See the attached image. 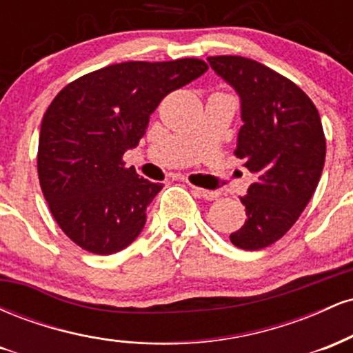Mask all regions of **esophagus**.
Returning <instances> with one entry per match:
<instances>
[{
  "label": "esophagus",
  "instance_id": "obj_1",
  "mask_svg": "<svg viewBox=\"0 0 353 353\" xmlns=\"http://www.w3.org/2000/svg\"><path fill=\"white\" fill-rule=\"evenodd\" d=\"M190 188H192V192L196 194V196L204 197V199H208V201H212V199H216V197H219L217 190H208V189L197 188V185H190Z\"/></svg>",
  "mask_w": 353,
  "mask_h": 353
}]
</instances>
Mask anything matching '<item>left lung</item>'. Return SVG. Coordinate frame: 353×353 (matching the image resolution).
I'll return each mask as SVG.
<instances>
[{
  "label": "left lung",
  "instance_id": "8db88e82",
  "mask_svg": "<svg viewBox=\"0 0 353 353\" xmlns=\"http://www.w3.org/2000/svg\"><path fill=\"white\" fill-rule=\"evenodd\" d=\"M209 64L242 101L234 154L255 174L241 197L247 219L230 242L259 250L274 244L301 217L325 163V134L315 104L294 81L242 56H210Z\"/></svg>",
  "mask_w": 353,
  "mask_h": 353
}]
</instances>
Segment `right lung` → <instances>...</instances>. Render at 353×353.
Here are the masks:
<instances>
[{"instance_id":"obj_1","label":"right lung","mask_w":353,"mask_h":353,"mask_svg":"<svg viewBox=\"0 0 353 353\" xmlns=\"http://www.w3.org/2000/svg\"><path fill=\"white\" fill-rule=\"evenodd\" d=\"M205 71L199 58L125 61L56 94L43 116L38 176L52 217L76 245L109 255L139 236L163 184L139 177L124 152L139 144L161 101Z\"/></svg>"}]
</instances>
